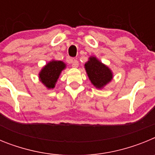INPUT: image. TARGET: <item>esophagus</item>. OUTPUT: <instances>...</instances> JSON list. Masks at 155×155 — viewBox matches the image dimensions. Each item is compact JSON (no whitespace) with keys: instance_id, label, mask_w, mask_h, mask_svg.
I'll return each instance as SVG.
<instances>
[{"instance_id":"esophagus-1","label":"esophagus","mask_w":155,"mask_h":155,"mask_svg":"<svg viewBox=\"0 0 155 155\" xmlns=\"http://www.w3.org/2000/svg\"><path fill=\"white\" fill-rule=\"evenodd\" d=\"M78 61H77V60H74L73 61H72V67L73 68H78Z\"/></svg>"}]
</instances>
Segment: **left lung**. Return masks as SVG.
Instances as JSON below:
<instances>
[{
	"label": "left lung",
	"instance_id": "obj_1",
	"mask_svg": "<svg viewBox=\"0 0 155 155\" xmlns=\"http://www.w3.org/2000/svg\"><path fill=\"white\" fill-rule=\"evenodd\" d=\"M84 66L87 76L91 83L98 88L105 86L113 78V74L110 70L98 61L95 57H90L89 61Z\"/></svg>",
	"mask_w": 155,
	"mask_h": 155
}]
</instances>
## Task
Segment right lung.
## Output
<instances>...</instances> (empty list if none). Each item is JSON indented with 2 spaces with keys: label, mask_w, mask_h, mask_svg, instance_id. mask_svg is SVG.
<instances>
[{
  "label": "right lung",
  "mask_w": 155,
  "mask_h": 155,
  "mask_svg": "<svg viewBox=\"0 0 155 155\" xmlns=\"http://www.w3.org/2000/svg\"><path fill=\"white\" fill-rule=\"evenodd\" d=\"M64 68L65 64L62 61H51L42 68L39 74V78L48 88H53L59 75Z\"/></svg>",
  "instance_id": "1"
}]
</instances>
